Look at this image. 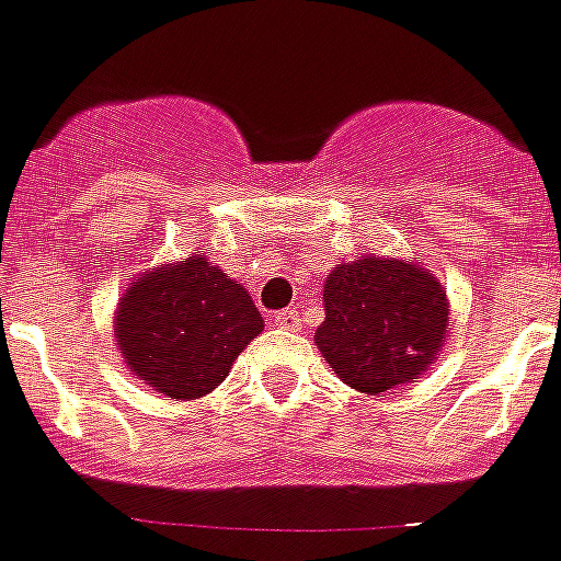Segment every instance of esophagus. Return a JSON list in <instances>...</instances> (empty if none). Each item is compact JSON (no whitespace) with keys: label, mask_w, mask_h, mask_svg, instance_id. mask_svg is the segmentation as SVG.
I'll use <instances>...</instances> for the list:
<instances>
[{"label":"esophagus","mask_w":561,"mask_h":561,"mask_svg":"<svg viewBox=\"0 0 561 561\" xmlns=\"http://www.w3.org/2000/svg\"><path fill=\"white\" fill-rule=\"evenodd\" d=\"M274 327L276 329H285V332H298L301 329V316H298L296 310H282V312H274Z\"/></svg>","instance_id":"34e87169"}]
</instances>
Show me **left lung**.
<instances>
[{"label":"left lung","mask_w":561,"mask_h":561,"mask_svg":"<svg viewBox=\"0 0 561 561\" xmlns=\"http://www.w3.org/2000/svg\"><path fill=\"white\" fill-rule=\"evenodd\" d=\"M316 345L340 381L365 396L421 379L448 337L446 287L415 260L359 256L323 282Z\"/></svg>","instance_id":"left-lung-1"}]
</instances>
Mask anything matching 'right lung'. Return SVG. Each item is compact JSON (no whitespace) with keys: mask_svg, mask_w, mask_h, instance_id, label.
Returning <instances> with one entry per match:
<instances>
[{"mask_svg":"<svg viewBox=\"0 0 561 561\" xmlns=\"http://www.w3.org/2000/svg\"><path fill=\"white\" fill-rule=\"evenodd\" d=\"M263 329L249 290L204 254L135 276L113 316L129 374L176 401L216 390Z\"/></svg>","mask_w":561,"mask_h":561,"instance_id":"obj_1","label":"right lung"}]
</instances>
